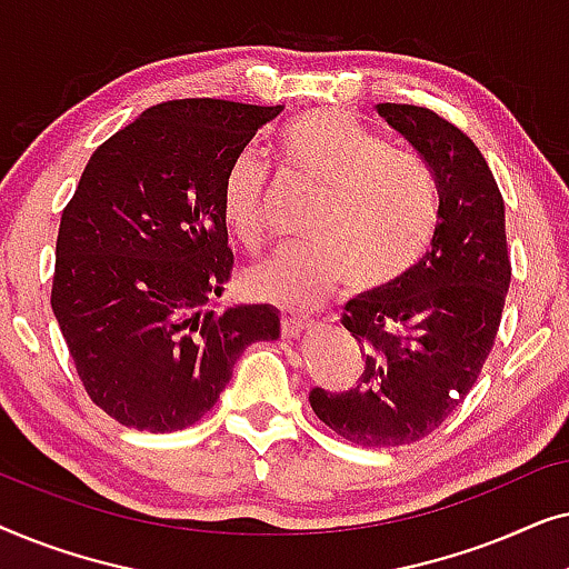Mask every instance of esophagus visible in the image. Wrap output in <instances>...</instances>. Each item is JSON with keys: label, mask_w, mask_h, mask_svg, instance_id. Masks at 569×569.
Masks as SVG:
<instances>
[{"label": "esophagus", "mask_w": 569, "mask_h": 569, "mask_svg": "<svg viewBox=\"0 0 569 569\" xmlns=\"http://www.w3.org/2000/svg\"><path fill=\"white\" fill-rule=\"evenodd\" d=\"M310 326H313V318L308 313H302V310H282V333L287 339H295L300 337L302 331H308Z\"/></svg>", "instance_id": "34e87169"}]
</instances>
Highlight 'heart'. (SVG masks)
Instances as JSON below:
<instances>
[{
  "label": "heart",
  "instance_id": "b5f03b06",
  "mask_svg": "<svg viewBox=\"0 0 569 569\" xmlns=\"http://www.w3.org/2000/svg\"><path fill=\"white\" fill-rule=\"evenodd\" d=\"M287 173L321 189L308 240L282 248L246 274L248 290L287 302H318L345 282L357 292L388 290L422 261L438 228L430 168L337 108H316L279 134ZM269 170L256 152L238 154L222 186V217L240 243L267 236Z\"/></svg>",
  "mask_w": 569,
  "mask_h": 569
}]
</instances>
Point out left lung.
Instances as JSON below:
<instances>
[{
    "instance_id": "8db88e82",
    "label": "left lung",
    "mask_w": 569,
    "mask_h": 569,
    "mask_svg": "<svg viewBox=\"0 0 569 569\" xmlns=\"http://www.w3.org/2000/svg\"><path fill=\"white\" fill-rule=\"evenodd\" d=\"M440 193L432 248L401 282L345 306L365 370L341 393L313 388L323 425L362 448L409 446L446 422L492 352L510 287L505 201L479 147L430 108L378 103Z\"/></svg>"
}]
</instances>
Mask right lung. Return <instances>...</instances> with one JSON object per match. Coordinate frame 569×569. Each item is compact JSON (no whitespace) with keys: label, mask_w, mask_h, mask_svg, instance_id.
<instances>
[{"label":"right lung","mask_w":569,"mask_h":569,"mask_svg":"<svg viewBox=\"0 0 569 569\" xmlns=\"http://www.w3.org/2000/svg\"><path fill=\"white\" fill-rule=\"evenodd\" d=\"M282 113L183 98L152 106L92 152L61 212L51 308L96 407L147 432L199 422L271 306L204 310L232 271L222 186Z\"/></svg>","instance_id":"add662e5"}]
</instances>
